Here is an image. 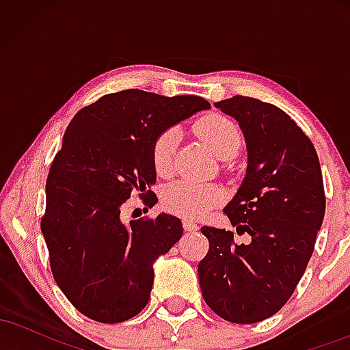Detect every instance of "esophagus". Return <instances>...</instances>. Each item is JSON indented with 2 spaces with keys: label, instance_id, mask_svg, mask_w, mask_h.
Segmentation results:
<instances>
[{
  "label": "esophagus",
  "instance_id": "obj_1",
  "mask_svg": "<svg viewBox=\"0 0 350 350\" xmlns=\"http://www.w3.org/2000/svg\"><path fill=\"white\" fill-rule=\"evenodd\" d=\"M183 227H184V230H187V232H196L199 228V226L196 222H192V220H183Z\"/></svg>",
  "mask_w": 350,
  "mask_h": 350
}]
</instances>
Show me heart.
I'll use <instances>...</instances> for the list:
<instances>
[{"mask_svg": "<svg viewBox=\"0 0 350 350\" xmlns=\"http://www.w3.org/2000/svg\"><path fill=\"white\" fill-rule=\"evenodd\" d=\"M196 133L206 142L220 159H230L242 146L239 126L224 115H207L196 123ZM179 142V131L166 128L154 138L151 146V161L156 174L167 178L174 171V156ZM222 191L214 184L178 180L164 189L163 204L167 211L186 219H200L211 208L219 206Z\"/></svg>", "mask_w": 350, "mask_h": 350, "instance_id": "obj_1", "label": "heart"}]
</instances>
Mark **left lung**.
I'll list each match as a JSON object with an SVG mask.
<instances>
[{"label": "left lung", "mask_w": 350, "mask_h": 350, "mask_svg": "<svg viewBox=\"0 0 350 350\" xmlns=\"http://www.w3.org/2000/svg\"><path fill=\"white\" fill-rule=\"evenodd\" d=\"M215 107L234 116L247 142V174L224 212L248 242L200 228L208 252L199 283L217 316L253 324L286 304L306 270L326 211L323 174L311 139L281 108L243 95Z\"/></svg>", "instance_id": "8db88e82"}]
</instances>
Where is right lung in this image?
I'll use <instances>...</instances> for the list:
<instances>
[{
  "label": "right lung",
  "mask_w": 350,
  "mask_h": 350,
  "mask_svg": "<svg viewBox=\"0 0 350 350\" xmlns=\"http://www.w3.org/2000/svg\"><path fill=\"white\" fill-rule=\"evenodd\" d=\"M211 103L196 95L163 97L128 88L103 95L72 118L46 183L41 230L55 283L83 316L115 324L148 304L152 262L183 235L178 217L122 222L138 192L156 204L151 186L154 138Z\"/></svg>",
  "instance_id": "obj_1"
}]
</instances>
